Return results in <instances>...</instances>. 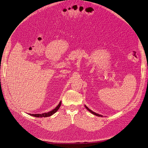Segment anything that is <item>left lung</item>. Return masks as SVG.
Wrapping results in <instances>:
<instances>
[{"instance_id": "8db88e82", "label": "left lung", "mask_w": 148, "mask_h": 148, "mask_svg": "<svg viewBox=\"0 0 148 148\" xmlns=\"http://www.w3.org/2000/svg\"><path fill=\"white\" fill-rule=\"evenodd\" d=\"M85 108L87 109V110H88L89 112H90L91 113H92V114H94L95 115H96V116H102V115H101V114H98V113H95V112H92V110H90V109L88 108V107H87L86 106H85Z\"/></svg>"}]
</instances>
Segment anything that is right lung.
<instances>
[{
  "mask_svg": "<svg viewBox=\"0 0 148 148\" xmlns=\"http://www.w3.org/2000/svg\"><path fill=\"white\" fill-rule=\"evenodd\" d=\"M61 103L62 102H60L59 103V104L57 106V107H56V108H54L53 110L47 113H44L42 114H30V115L33 116H35V117H37V118H42V117H48V116H50L51 115H52L53 114H54L56 112H57V110L59 109L60 106H61Z\"/></svg>",
  "mask_w": 148,
  "mask_h": 148,
  "instance_id": "right-lung-1",
  "label": "right lung"
}]
</instances>
